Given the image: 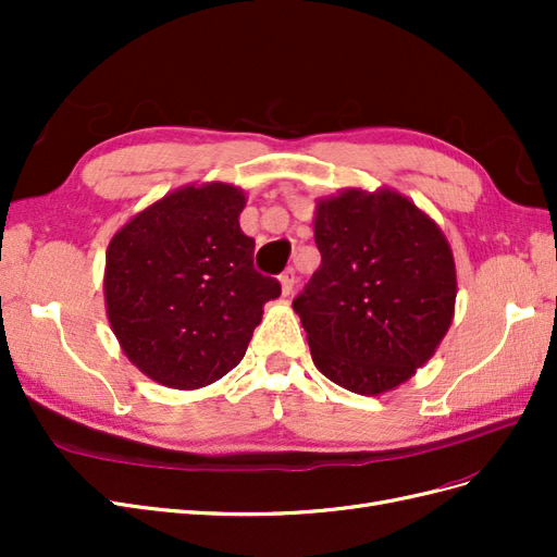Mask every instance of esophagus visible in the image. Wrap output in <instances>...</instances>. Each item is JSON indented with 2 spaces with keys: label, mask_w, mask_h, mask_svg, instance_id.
Returning a JSON list of instances; mask_svg holds the SVG:
<instances>
[{
  "label": "esophagus",
  "mask_w": 557,
  "mask_h": 557,
  "mask_svg": "<svg viewBox=\"0 0 557 557\" xmlns=\"http://www.w3.org/2000/svg\"><path fill=\"white\" fill-rule=\"evenodd\" d=\"M295 283H297V276H295V269L288 267L285 272L281 274V288H283V295H293L295 290Z\"/></svg>",
  "instance_id": "34e87169"
}]
</instances>
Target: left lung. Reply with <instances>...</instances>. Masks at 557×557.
<instances>
[{"instance_id": "obj_1", "label": "left lung", "mask_w": 557, "mask_h": 557, "mask_svg": "<svg viewBox=\"0 0 557 557\" xmlns=\"http://www.w3.org/2000/svg\"><path fill=\"white\" fill-rule=\"evenodd\" d=\"M313 232L320 267L293 299L313 362L346 391H393L450 327L458 283L448 242L393 190L320 201Z\"/></svg>"}]
</instances>
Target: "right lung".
<instances>
[{
	"label": "right lung",
	"mask_w": 557,
	"mask_h": 557,
	"mask_svg": "<svg viewBox=\"0 0 557 557\" xmlns=\"http://www.w3.org/2000/svg\"><path fill=\"white\" fill-rule=\"evenodd\" d=\"M246 197L227 183L162 197L115 234L107 252V311L125 356L153 381L193 391L246 356L264 301L281 283L252 264L242 232Z\"/></svg>",
	"instance_id": "1"
}]
</instances>
